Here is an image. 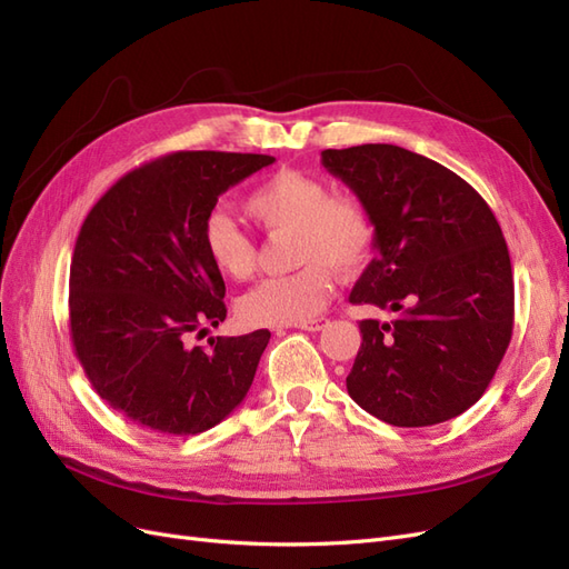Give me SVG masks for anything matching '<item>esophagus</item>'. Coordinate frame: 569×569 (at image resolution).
I'll list each match as a JSON object with an SVG mask.
<instances>
[{
	"mask_svg": "<svg viewBox=\"0 0 569 569\" xmlns=\"http://www.w3.org/2000/svg\"><path fill=\"white\" fill-rule=\"evenodd\" d=\"M325 325H327V318H316V320H306V322H299L297 327H299V330H306V332H320Z\"/></svg>",
	"mask_w": 569,
	"mask_h": 569,
	"instance_id": "esophagus-1",
	"label": "esophagus"
}]
</instances>
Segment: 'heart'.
<instances>
[{"label":"heart","instance_id":"b5f03b06","mask_svg":"<svg viewBox=\"0 0 569 569\" xmlns=\"http://www.w3.org/2000/svg\"><path fill=\"white\" fill-rule=\"evenodd\" d=\"M244 211L268 234L291 232V261L299 270L268 278L237 301V316L249 327H284L316 318L335 289V270L356 274L375 249V220L368 206L349 194H332L320 178L280 170L244 199ZM203 251L230 280H249L256 244L226 213L203 222Z\"/></svg>","mask_w":569,"mask_h":569}]
</instances>
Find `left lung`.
<instances>
[{
    "label": "left lung",
    "mask_w": 569,
    "mask_h": 569,
    "mask_svg": "<svg viewBox=\"0 0 569 569\" xmlns=\"http://www.w3.org/2000/svg\"><path fill=\"white\" fill-rule=\"evenodd\" d=\"M322 166L368 206L375 258L349 301L360 320L351 399L393 427H427L487 391L512 337L515 287L496 216L453 170L393 144L325 149Z\"/></svg>",
    "instance_id": "8db88e82"
}]
</instances>
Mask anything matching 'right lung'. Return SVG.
<instances>
[{
  "label": "right lung",
  "mask_w": 569,
  "mask_h": 569,
  "mask_svg": "<svg viewBox=\"0 0 569 569\" xmlns=\"http://www.w3.org/2000/svg\"><path fill=\"white\" fill-rule=\"evenodd\" d=\"M274 159L176 151L120 178L84 218L71 261V339L94 391L120 416L189 437L244 401L270 332L209 339L226 282L203 251L218 197Z\"/></svg>",
  "instance_id": "add662e5"
}]
</instances>
